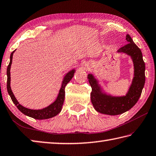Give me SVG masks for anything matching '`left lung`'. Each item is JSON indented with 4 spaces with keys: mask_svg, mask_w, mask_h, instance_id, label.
Instances as JSON below:
<instances>
[{
    "mask_svg": "<svg viewBox=\"0 0 156 156\" xmlns=\"http://www.w3.org/2000/svg\"><path fill=\"white\" fill-rule=\"evenodd\" d=\"M127 44L119 49L117 52L125 53L131 56L134 63V73L131 86L125 96L115 97L102 92L101 88L93 74L88 75V80L92 88L90 100L98 112L109 115L122 114L134 106L139 99L145 83V64L143 55L128 34L126 35Z\"/></svg>",
    "mask_w": 156,
    "mask_h": 156,
    "instance_id": "obj_1",
    "label": "left lung"
}]
</instances>
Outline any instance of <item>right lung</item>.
<instances>
[{
    "label": "right lung",
    "mask_w": 156,
    "mask_h": 156,
    "mask_svg": "<svg viewBox=\"0 0 156 156\" xmlns=\"http://www.w3.org/2000/svg\"><path fill=\"white\" fill-rule=\"evenodd\" d=\"M16 50L13 51L11 54L10 56V62L9 66L7 67V89L9 95H10L11 100H12L14 104L18 108L20 111L22 112L25 115L29 116L30 117H32L35 119H47L52 118L53 117H55L57 115L59 112H61L62 109V106L65 100V88H66L67 84L72 80L73 78V74L75 73V69H72L69 71V72L63 78V80L62 82L61 87L59 90L58 95L56 98V100L54 101L52 104H51L46 108H44L43 109L41 110H32L22 106L21 104H20L18 100H16L15 96H14L13 93L11 90V87H10V81H11V77H10V69L12 63V58H13V55Z\"/></svg>",
    "instance_id": "1"
}]
</instances>
